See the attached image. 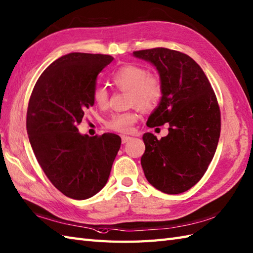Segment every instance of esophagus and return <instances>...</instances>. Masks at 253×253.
Wrapping results in <instances>:
<instances>
[{"label":"esophagus","instance_id":"obj_1","mask_svg":"<svg viewBox=\"0 0 253 253\" xmlns=\"http://www.w3.org/2000/svg\"><path fill=\"white\" fill-rule=\"evenodd\" d=\"M132 138L131 137H129V136H122V142L123 143H127L128 142V141H130Z\"/></svg>","mask_w":253,"mask_h":253}]
</instances>
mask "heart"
<instances>
[{
	"label": "heart",
	"mask_w": 253,
	"mask_h": 253,
	"mask_svg": "<svg viewBox=\"0 0 253 253\" xmlns=\"http://www.w3.org/2000/svg\"><path fill=\"white\" fill-rule=\"evenodd\" d=\"M111 82L115 88L128 91V102L143 111L154 109L163 97V85L158 76L149 74L144 67L137 64H125L111 76ZM92 100L99 108H105L109 102V92L102 86H97L92 90ZM138 121L136 111L115 113L105 123V127L116 132L128 133Z\"/></svg>",
	"instance_id": "b5f03b06"
}]
</instances>
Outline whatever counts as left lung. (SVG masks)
I'll use <instances>...</instances> for the list:
<instances>
[{
  "instance_id": "1",
  "label": "left lung",
  "mask_w": 253,
  "mask_h": 253,
  "mask_svg": "<svg viewBox=\"0 0 253 253\" xmlns=\"http://www.w3.org/2000/svg\"><path fill=\"white\" fill-rule=\"evenodd\" d=\"M133 55L154 64L163 85L161 103L146 125L169 124L161 140L143 134L145 178L166 194L183 193L203 178L215 153L221 131L218 100L202 68L183 52L156 47Z\"/></svg>"
}]
</instances>
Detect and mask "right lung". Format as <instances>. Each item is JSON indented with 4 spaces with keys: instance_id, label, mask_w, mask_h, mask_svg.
<instances>
[{
    "instance_id": "1",
    "label": "right lung",
    "mask_w": 253,
    "mask_h": 253,
    "mask_svg": "<svg viewBox=\"0 0 253 253\" xmlns=\"http://www.w3.org/2000/svg\"><path fill=\"white\" fill-rule=\"evenodd\" d=\"M110 55L71 52L47 67L35 84L27 112L29 140L46 177L73 199H87L107 183L121 137L81 134L78 126L93 105L98 74Z\"/></svg>"
}]
</instances>
